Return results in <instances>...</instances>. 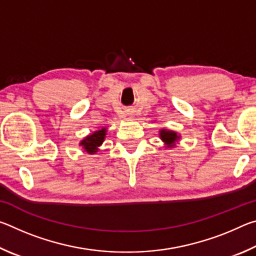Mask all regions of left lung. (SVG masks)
I'll return each instance as SVG.
<instances>
[{"label": "left lung", "mask_w": 256, "mask_h": 256, "mask_svg": "<svg viewBox=\"0 0 256 256\" xmlns=\"http://www.w3.org/2000/svg\"><path fill=\"white\" fill-rule=\"evenodd\" d=\"M159 138H162L166 148H174L177 142L180 140V136L178 133L167 128L159 130Z\"/></svg>", "instance_id": "obj_1"}]
</instances>
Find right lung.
<instances>
[{
	"label": "right lung",
	"instance_id": "right-lung-1",
	"mask_svg": "<svg viewBox=\"0 0 256 256\" xmlns=\"http://www.w3.org/2000/svg\"><path fill=\"white\" fill-rule=\"evenodd\" d=\"M107 133V128H102L90 133L89 136L84 138V140L80 141L79 146H82V149L84 150L86 154H96L99 150V146L102 144V142L105 141Z\"/></svg>",
	"mask_w": 256,
	"mask_h": 256
}]
</instances>
